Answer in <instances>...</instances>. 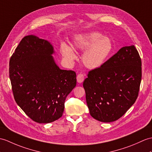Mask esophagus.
Returning <instances> with one entry per match:
<instances>
[{
	"label": "esophagus",
	"mask_w": 152,
	"mask_h": 152,
	"mask_svg": "<svg viewBox=\"0 0 152 152\" xmlns=\"http://www.w3.org/2000/svg\"><path fill=\"white\" fill-rule=\"evenodd\" d=\"M84 80V75L83 74L80 73L77 76V82L78 83H82Z\"/></svg>",
	"instance_id": "obj_1"
}]
</instances>
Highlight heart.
<instances>
[{"mask_svg":"<svg viewBox=\"0 0 152 152\" xmlns=\"http://www.w3.org/2000/svg\"><path fill=\"white\" fill-rule=\"evenodd\" d=\"M73 46L75 50H85L82 58V62L89 69L100 67L113 49L111 39L104 37L101 33L96 31L80 35L75 39ZM61 53L65 58L70 61L76 58L75 51L66 44L61 45Z\"/></svg>","mask_w":152,"mask_h":152,"instance_id":"heart-1","label":"heart"}]
</instances>
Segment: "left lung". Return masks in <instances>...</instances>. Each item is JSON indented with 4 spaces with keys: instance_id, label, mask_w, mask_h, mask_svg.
<instances>
[{
    "instance_id": "1",
    "label": "left lung",
    "mask_w": 152,
    "mask_h": 152,
    "mask_svg": "<svg viewBox=\"0 0 152 152\" xmlns=\"http://www.w3.org/2000/svg\"><path fill=\"white\" fill-rule=\"evenodd\" d=\"M142 62L134 45L121 48L84 80L90 115L103 122L118 120L135 103L142 77Z\"/></svg>"
}]
</instances>
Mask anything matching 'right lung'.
Wrapping results in <instances>:
<instances>
[{"label": "right lung", "mask_w": 152, "mask_h": 152, "mask_svg": "<svg viewBox=\"0 0 152 152\" xmlns=\"http://www.w3.org/2000/svg\"><path fill=\"white\" fill-rule=\"evenodd\" d=\"M54 52L48 41L30 35L22 39L10 60L16 103L38 123L61 117L66 98L76 86V72L60 69L52 56Z\"/></svg>", "instance_id": "1"}]
</instances>
